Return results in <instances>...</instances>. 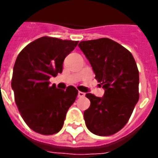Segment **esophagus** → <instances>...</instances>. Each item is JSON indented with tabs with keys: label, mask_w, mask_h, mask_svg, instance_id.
Segmentation results:
<instances>
[{
	"label": "esophagus",
	"mask_w": 158,
	"mask_h": 158,
	"mask_svg": "<svg viewBox=\"0 0 158 158\" xmlns=\"http://www.w3.org/2000/svg\"><path fill=\"white\" fill-rule=\"evenodd\" d=\"M78 97H79V98H84V97H85V94L83 93V92H79V93H78Z\"/></svg>",
	"instance_id": "34e87169"
}]
</instances>
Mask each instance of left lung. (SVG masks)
I'll return each mask as SVG.
<instances>
[{"instance_id":"1","label":"left lung","mask_w":158,"mask_h":158,"mask_svg":"<svg viewBox=\"0 0 158 158\" xmlns=\"http://www.w3.org/2000/svg\"><path fill=\"white\" fill-rule=\"evenodd\" d=\"M79 48L105 90L102 98L86 94L91 102L84 113L87 128L96 135H114L126 125L139 98L136 62L126 48L109 38L83 41Z\"/></svg>"}]
</instances>
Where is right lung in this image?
<instances>
[{
    "instance_id": "add662e5",
    "label": "right lung",
    "mask_w": 158,
    "mask_h": 158,
    "mask_svg": "<svg viewBox=\"0 0 158 158\" xmlns=\"http://www.w3.org/2000/svg\"><path fill=\"white\" fill-rule=\"evenodd\" d=\"M78 43L43 37L26 46L17 56L11 88L21 116L35 132L45 135L59 132L76 99L74 87L62 90L55 84L50 86L49 79L61 73L64 58Z\"/></svg>"
}]
</instances>
